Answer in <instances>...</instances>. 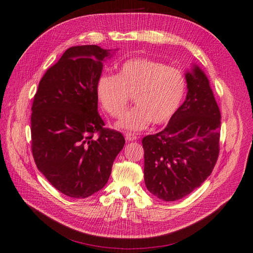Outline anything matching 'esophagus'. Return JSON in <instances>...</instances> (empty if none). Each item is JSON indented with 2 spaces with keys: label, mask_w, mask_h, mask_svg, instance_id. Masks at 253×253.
Instances as JSON below:
<instances>
[{
  "label": "esophagus",
  "mask_w": 253,
  "mask_h": 253,
  "mask_svg": "<svg viewBox=\"0 0 253 253\" xmlns=\"http://www.w3.org/2000/svg\"><path fill=\"white\" fill-rule=\"evenodd\" d=\"M126 141H134L137 139V136L133 133H126Z\"/></svg>",
  "instance_id": "34e87169"
}]
</instances>
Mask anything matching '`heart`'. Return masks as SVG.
<instances>
[{
	"mask_svg": "<svg viewBox=\"0 0 253 253\" xmlns=\"http://www.w3.org/2000/svg\"><path fill=\"white\" fill-rule=\"evenodd\" d=\"M186 91L185 77L176 68L147 57L129 58L116 75L102 74L96 94L102 109L112 117L123 114L133 96L136 106L120 118L117 127L139 132L169 123L180 108Z\"/></svg>",
	"mask_w": 253,
	"mask_h": 253,
	"instance_id": "1",
	"label": "heart"
}]
</instances>
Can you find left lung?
<instances>
[{"instance_id":"obj_1","label":"left lung","mask_w":253,"mask_h":253,"mask_svg":"<svg viewBox=\"0 0 253 253\" xmlns=\"http://www.w3.org/2000/svg\"><path fill=\"white\" fill-rule=\"evenodd\" d=\"M185 101L167 127L142 139L146 188L163 201L189 195L211 176L220 152L221 113L198 66L185 74Z\"/></svg>"}]
</instances>
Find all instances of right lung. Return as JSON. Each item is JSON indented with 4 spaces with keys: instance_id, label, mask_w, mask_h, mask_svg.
Listing matches in <instances>:
<instances>
[{
    "instance_id": "1",
    "label": "right lung",
    "mask_w": 253,
    "mask_h": 253,
    "mask_svg": "<svg viewBox=\"0 0 253 253\" xmlns=\"http://www.w3.org/2000/svg\"><path fill=\"white\" fill-rule=\"evenodd\" d=\"M111 55V50L96 45L67 49L43 74L34 95L33 159L51 184L68 197L88 198L106 185L126 143L123 134L103 127L97 111L96 83L102 62Z\"/></svg>"
}]
</instances>
